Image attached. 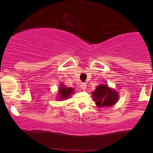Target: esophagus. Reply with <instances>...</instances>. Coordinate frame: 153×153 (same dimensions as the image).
<instances>
[{
	"mask_svg": "<svg viewBox=\"0 0 153 153\" xmlns=\"http://www.w3.org/2000/svg\"><path fill=\"white\" fill-rule=\"evenodd\" d=\"M81 89H82V90H86V83H81Z\"/></svg>",
	"mask_w": 153,
	"mask_h": 153,
	"instance_id": "1",
	"label": "esophagus"
}]
</instances>
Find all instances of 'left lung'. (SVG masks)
Returning a JSON list of instances; mask_svg holds the SVG:
<instances>
[{"instance_id": "left-lung-1", "label": "left lung", "mask_w": 153, "mask_h": 153, "mask_svg": "<svg viewBox=\"0 0 153 153\" xmlns=\"http://www.w3.org/2000/svg\"><path fill=\"white\" fill-rule=\"evenodd\" d=\"M92 97L98 107L113 106L119 98L118 92L106 84H100L97 86L96 89L92 92Z\"/></svg>"}]
</instances>
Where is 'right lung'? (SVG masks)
<instances>
[{
	"instance_id": "obj_1",
	"label": "right lung",
	"mask_w": 153,
	"mask_h": 153,
	"mask_svg": "<svg viewBox=\"0 0 153 153\" xmlns=\"http://www.w3.org/2000/svg\"><path fill=\"white\" fill-rule=\"evenodd\" d=\"M74 89L70 87H67L64 84H61L60 85L59 89H58V97L59 100H63V99H67L69 98L73 92Z\"/></svg>"
}]
</instances>
